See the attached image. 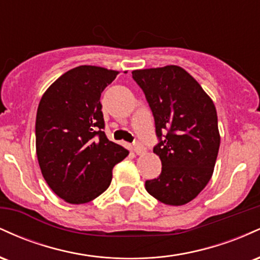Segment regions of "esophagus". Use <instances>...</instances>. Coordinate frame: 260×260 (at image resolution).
Wrapping results in <instances>:
<instances>
[{
  "instance_id": "1",
  "label": "esophagus",
  "mask_w": 260,
  "mask_h": 260,
  "mask_svg": "<svg viewBox=\"0 0 260 260\" xmlns=\"http://www.w3.org/2000/svg\"><path fill=\"white\" fill-rule=\"evenodd\" d=\"M133 151L134 153H136L137 155H142V154H144L145 153V148L143 147V145H140V144H136L133 147Z\"/></svg>"
}]
</instances>
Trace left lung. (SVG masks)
<instances>
[{
    "mask_svg": "<svg viewBox=\"0 0 260 260\" xmlns=\"http://www.w3.org/2000/svg\"><path fill=\"white\" fill-rule=\"evenodd\" d=\"M153 112L161 174L145 189L168 205H184L210 181L220 148L216 109L197 80L178 66L132 72Z\"/></svg>",
    "mask_w": 260,
    "mask_h": 260,
    "instance_id": "left-lung-1",
    "label": "left lung"
}]
</instances>
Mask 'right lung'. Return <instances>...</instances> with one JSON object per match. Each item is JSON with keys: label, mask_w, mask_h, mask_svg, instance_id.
Here are the masks:
<instances>
[{"label": "right lung", "mask_w": 260, "mask_h": 260, "mask_svg": "<svg viewBox=\"0 0 260 260\" xmlns=\"http://www.w3.org/2000/svg\"><path fill=\"white\" fill-rule=\"evenodd\" d=\"M118 71L79 66L44 92L35 143L41 174L56 196L84 204L109 188L112 169L129 151L107 139L100 96Z\"/></svg>", "instance_id": "1"}]
</instances>
